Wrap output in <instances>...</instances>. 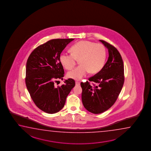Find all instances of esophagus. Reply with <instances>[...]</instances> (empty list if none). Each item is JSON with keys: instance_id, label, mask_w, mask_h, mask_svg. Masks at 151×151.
Returning a JSON list of instances; mask_svg holds the SVG:
<instances>
[{"instance_id": "34e87169", "label": "esophagus", "mask_w": 151, "mask_h": 151, "mask_svg": "<svg viewBox=\"0 0 151 151\" xmlns=\"http://www.w3.org/2000/svg\"><path fill=\"white\" fill-rule=\"evenodd\" d=\"M80 84V82H78V81H76V86H79Z\"/></svg>"}]
</instances>
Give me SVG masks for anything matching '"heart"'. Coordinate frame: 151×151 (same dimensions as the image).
<instances>
[{"label":"heart","instance_id":"1","mask_svg":"<svg viewBox=\"0 0 151 151\" xmlns=\"http://www.w3.org/2000/svg\"><path fill=\"white\" fill-rule=\"evenodd\" d=\"M71 54L62 53L60 61L65 69L71 70L79 60L80 65L69 72L67 76L70 79L80 80L89 72L96 74L104 67L106 50L102 44L88 41H80L71 47Z\"/></svg>","mask_w":151,"mask_h":151}]
</instances>
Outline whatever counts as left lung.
<instances>
[{
  "label": "left lung",
  "instance_id": "1",
  "mask_svg": "<svg viewBox=\"0 0 151 151\" xmlns=\"http://www.w3.org/2000/svg\"><path fill=\"white\" fill-rule=\"evenodd\" d=\"M108 49L109 57L102 70L89 79V82H81V98L84 108L90 113L98 114L113 106L123 88L124 70L123 59L114 46L99 40Z\"/></svg>",
  "mask_w": 151,
  "mask_h": 151
}]
</instances>
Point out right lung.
<instances>
[{
	"mask_svg": "<svg viewBox=\"0 0 151 151\" xmlns=\"http://www.w3.org/2000/svg\"><path fill=\"white\" fill-rule=\"evenodd\" d=\"M73 38L53 39L41 45L28 57L26 67V86L36 106L48 114L59 112L75 86L72 79L55 88L54 81L63 80L64 71L60 61L62 51Z\"/></svg>",
	"mask_w": 151,
	"mask_h": 151,
	"instance_id": "right-lung-1",
	"label": "right lung"
}]
</instances>
